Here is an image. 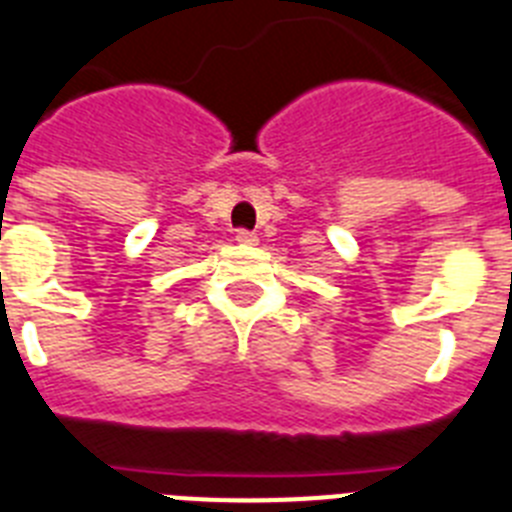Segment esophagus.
<instances>
[{"mask_svg":"<svg viewBox=\"0 0 512 512\" xmlns=\"http://www.w3.org/2000/svg\"><path fill=\"white\" fill-rule=\"evenodd\" d=\"M236 242L249 244V247H252V244H257V234H252V231H247V229H239L236 231Z\"/></svg>","mask_w":512,"mask_h":512,"instance_id":"1","label":"esophagus"}]
</instances>
